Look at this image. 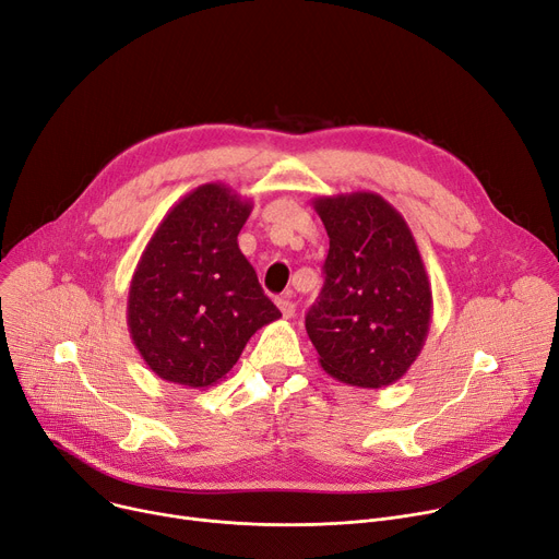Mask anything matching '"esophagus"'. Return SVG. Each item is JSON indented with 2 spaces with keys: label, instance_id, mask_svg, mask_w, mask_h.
<instances>
[{
  "label": "esophagus",
  "instance_id": "esophagus-1",
  "mask_svg": "<svg viewBox=\"0 0 559 559\" xmlns=\"http://www.w3.org/2000/svg\"><path fill=\"white\" fill-rule=\"evenodd\" d=\"M276 304H278V308H281V312H283V317H285V319H292V317H295L297 306L292 304V299H289V297H281Z\"/></svg>",
  "mask_w": 559,
  "mask_h": 559
}]
</instances>
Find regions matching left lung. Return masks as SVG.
<instances>
[{
    "label": "left lung",
    "instance_id": "1",
    "mask_svg": "<svg viewBox=\"0 0 559 559\" xmlns=\"http://www.w3.org/2000/svg\"><path fill=\"white\" fill-rule=\"evenodd\" d=\"M329 233L324 287L306 314L319 365L340 383L385 388L419 358L432 292L415 235L376 192L312 199Z\"/></svg>",
    "mask_w": 559,
    "mask_h": 559
}]
</instances>
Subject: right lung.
I'll use <instances>...</instances> for the list:
<instances>
[{"label": "right lung", "instance_id": "obj_1", "mask_svg": "<svg viewBox=\"0 0 559 559\" xmlns=\"http://www.w3.org/2000/svg\"><path fill=\"white\" fill-rule=\"evenodd\" d=\"M253 203L203 183L174 203L129 285L127 324L158 378L205 390L233 369L251 335L281 317L238 247Z\"/></svg>", "mask_w": 559, "mask_h": 559}]
</instances>
